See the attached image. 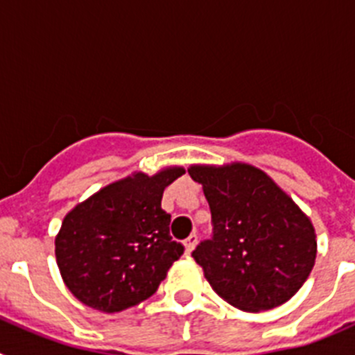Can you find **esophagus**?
<instances>
[{
	"instance_id": "obj_1",
	"label": "esophagus",
	"mask_w": 355,
	"mask_h": 355,
	"mask_svg": "<svg viewBox=\"0 0 355 355\" xmlns=\"http://www.w3.org/2000/svg\"><path fill=\"white\" fill-rule=\"evenodd\" d=\"M197 238H199V236H197L196 233H192V234H190V236L187 238V240H184V247H187V254H190L193 249H196Z\"/></svg>"
}]
</instances>
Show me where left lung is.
Returning <instances> with one entry per match:
<instances>
[{
	"instance_id": "1",
	"label": "left lung",
	"mask_w": 355,
	"mask_h": 355,
	"mask_svg": "<svg viewBox=\"0 0 355 355\" xmlns=\"http://www.w3.org/2000/svg\"><path fill=\"white\" fill-rule=\"evenodd\" d=\"M202 184L211 238L192 252L218 297L243 311L290 300L315 265L311 222L263 171L245 163L188 168Z\"/></svg>"
}]
</instances>
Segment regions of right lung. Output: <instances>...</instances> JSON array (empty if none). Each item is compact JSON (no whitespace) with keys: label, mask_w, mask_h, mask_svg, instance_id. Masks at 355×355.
I'll return each mask as SVG.
<instances>
[{"label":"right lung","mask_w":355,"mask_h":355,"mask_svg":"<svg viewBox=\"0 0 355 355\" xmlns=\"http://www.w3.org/2000/svg\"><path fill=\"white\" fill-rule=\"evenodd\" d=\"M183 174L178 167L153 178L137 172L67 213L55 254L65 286L80 302L119 313L158 290L184 252L171 236V215L162 209L165 187Z\"/></svg>","instance_id":"1"}]
</instances>
